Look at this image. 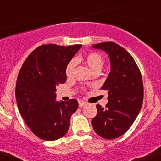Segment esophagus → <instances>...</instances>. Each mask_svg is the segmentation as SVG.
Listing matches in <instances>:
<instances>
[{
    "label": "esophagus",
    "mask_w": 161,
    "mask_h": 161,
    "mask_svg": "<svg viewBox=\"0 0 161 161\" xmlns=\"http://www.w3.org/2000/svg\"><path fill=\"white\" fill-rule=\"evenodd\" d=\"M86 105H87V103H86V102H84V101H79V107H83Z\"/></svg>",
    "instance_id": "esophagus-1"
}]
</instances>
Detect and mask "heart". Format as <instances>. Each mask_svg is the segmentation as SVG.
Returning <instances> with one entry per match:
<instances>
[{"label":"heart","instance_id":"heart-1","mask_svg":"<svg viewBox=\"0 0 161 161\" xmlns=\"http://www.w3.org/2000/svg\"><path fill=\"white\" fill-rule=\"evenodd\" d=\"M80 60L83 61L89 67L90 69L94 72H99L103 66L104 62H105L103 56L98 53L94 52V51L85 54L80 58ZM75 66H76V63L74 59L69 62L66 66V70H65L67 77L72 78L73 76Z\"/></svg>","mask_w":161,"mask_h":161}]
</instances>
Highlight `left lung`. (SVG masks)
Here are the masks:
<instances>
[{
  "instance_id": "1",
  "label": "left lung",
  "mask_w": 161,
  "mask_h": 161,
  "mask_svg": "<svg viewBox=\"0 0 161 161\" xmlns=\"http://www.w3.org/2000/svg\"><path fill=\"white\" fill-rule=\"evenodd\" d=\"M105 50L111 62V72L102 89L107 90L105 108L96 105L97 114L92 120L97 135L115 139L127 131L135 121L144 99L142 77L135 59L128 51L112 41L93 45Z\"/></svg>"
}]
</instances>
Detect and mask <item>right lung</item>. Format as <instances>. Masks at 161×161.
I'll return each instance as SVG.
<instances>
[{
  "mask_svg": "<svg viewBox=\"0 0 161 161\" xmlns=\"http://www.w3.org/2000/svg\"><path fill=\"white\" fill-rule=\"evenodd\" d=\"M82 45L44 44L23 63L16 83L19 111L35 135L45 141L61 138L68 131L70 118L77 110L75 99L57 102L55 92L66 82V66Z\"/></svg>",
  "mask_w": 161,
  "mask_h": 161,
  "instance_id": "1",
  "label": "right lung"
}]
</instances>
